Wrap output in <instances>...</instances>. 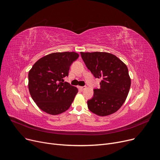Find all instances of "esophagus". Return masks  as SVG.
<instances>
[{
    "instance_id": "esophagus-1",
    "label": "esophagus",
    "mask_w": 160,
    "mask_h": 160,
    "mask_svg": "<svg viewBox=\"0 0 160 160\" xmlns=\"http://www.w3.org/2000/svg\"><path fill=\"white\" fill-rule=\"evenodd\" d=\"M86 88L85 86H79V89L81 90V91H83V90H84Z\"/></svg>"
}]
</instances>
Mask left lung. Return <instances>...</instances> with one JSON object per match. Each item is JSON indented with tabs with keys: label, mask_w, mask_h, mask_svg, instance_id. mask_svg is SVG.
Segmentation results:
<instances>
[{
	"label": "left lung",
	"mask_w": 160,
	"mask_h": 160,
	"mask_svg": "<svg viewBox=\"0 0 160 160\" xmlns=\"http://www.w3.org/2000/svg\"><path fill=\"white\" fill-rule=\"evenodd\" d=\"M87 68L101 78L100 88L94 89L88 107L93 113L106 116L118 110L126 101L131 86L128 68L116 55L107 52H80Z\"/></svg>",
	"instance_id": "left-lung-1"
}]
</instances>
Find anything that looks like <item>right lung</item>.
Masks as SVG:
<instances>
[{
    "label": "right lung",
    "mask_w": 160,
    "mask_h": 160,
    "mask_svg": "<svg viewBox=\"0 0 160 160\" xmlns=\"http://www.w3.org/2000/svg\"><path fill=\"white\" fill-rule=\"evenodd\" d=\"M76 52H56L39 59L29 72V90L37 105L44 112L58 115L71 107L78 89L63 82L70 66L77 59Z\"/></svg>",
    "instance_id": "right-lung-1"
}]
</instances>
